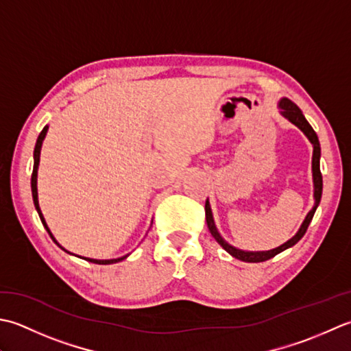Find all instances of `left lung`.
I'll use <instances>...</instances> for the list:
<instances>
[{"instance_id": "left-lung-1", "label": "left lung", "mask_w": 351, "mask_h": 351, "mask_svg": "<svg viewBox=\"0 0 351 351\" xmlns=\"http://www.w3.org/2000/svg\"><path fill=\"white\" fill-rule=\"evenodd\" d=\"M280 109H282V115L291 121L292 124L297 125L300 130H302L307 138H309V141L313 144V157H312V171H313V184H315V192H313V197H315V206H313V209L307 213V217L304 219V223L302 224V227H300V230L297 232V234L294 236V238L289 239L288 242H285L283 245L277 247L274 250H269V252H242V250H238L234 248L232 245H228L227 242L221 238V234L218 233L217 227H215V223H213V217H212V210H210V204L209 202L206 199V206H204V210H206V223H207V227H209V232L212 233L213 238L217 239L218 244L223 247L227 253H230L233 257H236V259H239L242 262H265L268 259H271V257H274L276 254L282 253L283 250L289 248L292 245H295L297 242L303 238L307 227H309L311 221L313 218V213H315L317 207L319 204V199H321V194H323V176H321V171H319V156H321V148H319V141H318V136L317 133L313 132V128L311 127V124L307 123L304 115L302 113V110L298 109V107L291 101V99L288 98H283L280 101Z\"/></svg>"}]
</instances>
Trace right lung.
Returning <instances> with one entry per match:
<instances>
[{
	"label": "right lung",
	"instance_id": "obj_1",
	"mask_svg": "<svg viewBox=\"0 0 351 351\" xmlns=\"http://www.w3.org/2000/svg\"><path fill=\"white\" fill-rule=\"evenodd\" d=\"M47 130H48V127L45 125L44 127V130L40 132V134H39V138H38V141H36V147H34V153H33V156H34V165H33V174H32V194H33V203H34V207H36V210H38V213H39V218H40V221H42V224H44V227L47 228V232L49 233V236H51V239L56 242L57 244V241L54 239V236L51 234V232H49V228H48V226H47V223H45V219H44V215H42V212H40V209H39V202H38V186H36V182H38V167H39V156H40V147H42V141H44V138H45V134H47ZM59 245V244H57ZM60 247V245H59ZM62 250H65L63 247H60ZM66 252V250H65ZM127 256H124V257H119V259H110V261H97V259H88V257H84L86 261H89V262H92V263H98V265H109V263H117V262H119V261H124Z\"/></svg>",
	"mask_w": 351,
	"mask_h": 351
}]
</instances>
